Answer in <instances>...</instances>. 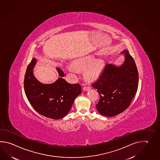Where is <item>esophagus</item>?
<instances>
[{"instance_id":"obj_1","label":"esophagus","mask_w":160,"mask_h":160,"mask_svg":"<svg viewBox=\"0 0 160 160\" xmlns=\"http://www.w3.org/2000/svg\"><path fill=\"white\" fill-rule=\"evenodd\" d=\"M90 89H91V86H90V85H84V86L83 87V89H84V91H89Z\"/></svg>"}]
</instances>
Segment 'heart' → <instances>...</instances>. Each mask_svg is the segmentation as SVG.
I'll list each match as a JSON object with an SVG mask.
<instances>
[{
  "instance_id": "obj_1",
  "label": "heart",
  "mask_w": 160,
  "mask_h": 160,
  "mask_svg": "<svg viewBox=\"0 0 160 160\" xmlns=\"http://www.w3.org/2000/svg\"><path fill=\"white\" fill-rule=\"evenodd\" d=\"M104 62L101 59L95 60L93 56H87L78 59L72 63V66L68 67L69 72L85 70V76L87 78H95L100 75L104 68Z\"/></svg>"
}]
</instances>
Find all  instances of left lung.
I'll list each match as a JSON object with an SVG mask.
<instances>
[{"mask_svg":"<svg viewBox=\"0 0 160 160\" xmlns=\"http://www.w3.org/2000/svg\"><path fill=\"white\" fill-rule=\"evenodd\" d=\"M125 60L117 67L105 64L96 81L92 85L98 89L100 100L96 104L100 114L112 117L120 114L131 105L137 92L138 72L132 56L124 50Z\"/></svg>","mask_w":160,"mask_h":160,"instance_id":"obj_1","label":"left lung"}]
</instances>
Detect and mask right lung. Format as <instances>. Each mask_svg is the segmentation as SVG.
Masks as SVG:
<instances>
[{"label": "right lung", "mask_w": 160, "mask_h": 160, "mask_svg": "<svg viewBox=\"0 0 160 160\" xmlns=\"http://www.w3.org/2000/svg\"><path fill=\"white\" fill-rule=\"evenodd\" d=\"M36 59H32L27 67L24 76V88L27 98L34 109L39 114L52 119L64 118L72 107L76 98L82 92L78 83L69 84L64 78H59L51 84H43L33 75ZM59 75L64 76L58 68Z\"/></svg>", "instance_id": "1"}]
</instances>
